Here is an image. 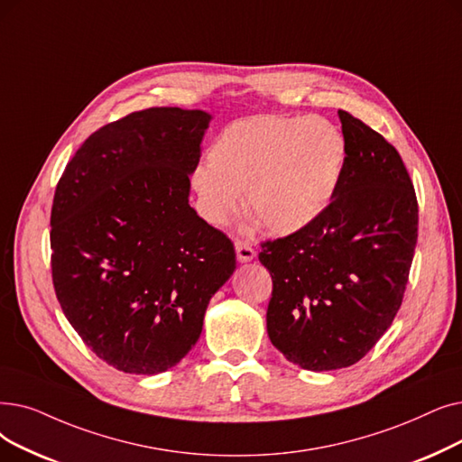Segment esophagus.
<instances>
[{
  "instance_id": "34e87169",
  "label": "esophagus",
  "mask_w": 462,
  "mask_h": 462,
  "mask_svg": "<svg viewBox=\"0 0 462 462\" xmlns=\"http://www.w3.org/2000/svg\"><path fill=\"white\" fill-rule=\"evenodd\" d=\"M236 254L239 263H251V260L256 256V251L245 242H236Z\"/></svg>"
}]
</instances>
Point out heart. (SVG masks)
Listing matches in <instances>:
<instances>
[{"label": "heart", "mask_w": 462, "mask_h": 462, "mask_svg": "<svg viewBox=\"0 0 462 462\" xmlns=\"http://www.w3.org/2000/svg\"><path fill=\"white\" fill-rule=\"evenodd\" d=\"M347 142L325 118L256 115L239 118L209 147V166H198L192 189L199 211L225 226L237 211L270 234L291 236L325 215L342 185Z\"/></svg>", "instance_id": "obj_1"}]
</instances>
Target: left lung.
<instances>
[{"instance_id": "8db88e82", "label": "left lung", "mask_w": 462, "mask_h": 462, "mask_svg": "<svg viewBox=\"0 0 462 462\" xmlns=\"http://www.w3.org/2000/svg\"><path fill=\"white\" fill-rule=\"evenodd\" d=\"M337 115L349 154L332 204L258 254L273 281L270 342L311 372L358 363L387 332L417 244V198L402 158L363 120Z\"/></svg>"}]
</instances>
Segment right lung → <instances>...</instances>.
<instances>
[{
  "label": "right lung",
  "instance_id": "right-lung-1",
  "mask_svg": "<svg viewBox=\"0 0 462 462\" xmlns=\"http://www.w3.org/2000/svg\"><path fill=\"white\" fill-rule=\"evenodd\" d=\"M209 123L199 109L135 111L94 132L58 181L56 298L83 342L120 372L175 366L236 270L230 239L189 204Z\"/></svg>",
  "mask_w": 462,
  "mask_h": 462
}]
</instances>
